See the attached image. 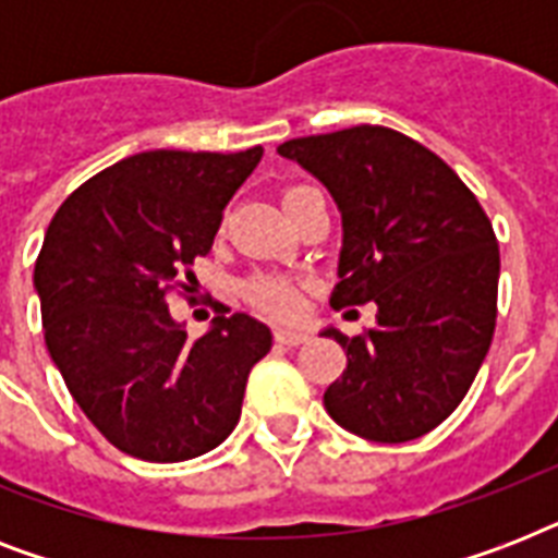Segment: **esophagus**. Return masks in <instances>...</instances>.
Segmentation results:
<instances>
[{"instance_id":"obj_1","label":"esophagus","mask_w":558,"mask_h":558,"mask_svg":"<svg viewBox=\"0 0 558 558\" xmlns=\"http://www.w3.org/2000/svg\"><path fill=\"white\" fill-rule=\"evenodd\" d=\"M275 341L292 348V344H304V341H310V332L295 330V327H275Z\"/></svg>"}]
</instances>
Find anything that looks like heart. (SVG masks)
Returning <instances> with one entry per match:
<instances>
[{
    "instance_id": "heart-1",
    "label": "heart",
    "mask_w": 558,
    "mask_h": 558,
    "mask_svg": "<svg viewBox=\"0 0 558 558\" xmlns=\"http://www.w3.org/2000/svg\"><path fill=\"white\" fill-rule=\"evenodd\" d=\"M248 292H252V298L257 304L266 306V310H275V313H292L298 306L295 289L289 287V283H283V280H254L252 287H248Z\"/></svg>"
}]
</instances>
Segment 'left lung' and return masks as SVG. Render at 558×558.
<instances>
[{"mask_svg": "<svg viewBox=\"0 0 558 558\" xmlns=\"http://www.w3.org/2000/svg\"><path fill=\"white\" fill-rule=\"evenodd\" d=\"M278 153L313 173L341 214L330 304H376L367 336L322 330L348 353L324 408L365 440H416L460 405L493 341V222L440 156L388 126L292 138Z\"/></svg>", "mask_w": 558, "mask_h": 558, "instance_id": "obj_1", "label": "left lung"}]
</instances>
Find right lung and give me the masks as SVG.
I'll list each match as a JSON object with an SVG mask.
<instances>
[{
  "label": "right lung",
  "mask_w": 558,
  "mask_h": 558,
  "mask_svg": "<svg viewBox=\"0 0 558 558\" xmlns=\"http://www.w3.org/2000/svg\"><path fill=\"white\" fill-rule=\"evenodd\" d=\"M260 159L263 147L135 153L77 187L48 226L34 266L46 348L89 423L130 458L179 463L217 449L269 353L271 330L245 313L217 315L191 341L165 298L210 252Z\"/></svg>",
  "instance_id": "add662e5"
}]
</instances>
